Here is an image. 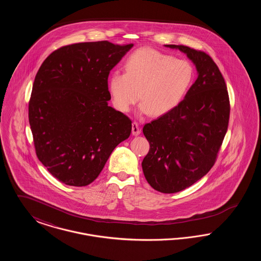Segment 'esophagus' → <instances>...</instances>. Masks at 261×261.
I'll return each instance as SVG.
<instances>
[{
  "instance_id": "34e87169",
  "label": "esophagus",
  "mask_w": 261,
  "mask_h": 261,
  "mask_svg": "<svg viewBox=\"0 0 261 261\" xmlns=\"http://www.w3.org/2000/svg\"><path fill=\"white\" fill-rule=\"evenodd\" d=\"M140 133H141L140 125L138 124V122H136V121H134L132 123V134L134 136H138V135H140Z\"/></svg>"
}]
</instances>
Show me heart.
Instances as JSON below:
<instances>
[{
  "mask_svg": "<svg viewBox=\"0 0 261 261\" xmlns=\"http://www.w3.org/2000/svg\"><path fill=\"white\" fill-rule=\"evenodd\" d=\"M193 77V67L186 61L142 48L127 58L124 73H112L108 88L117 111L130 112L140 98L141 113L162 116L181 103Z\"/></svg>",
  "mask_w": 261,
  "mask_h": 261,
  "instance_id": "1",
  "label": "heart"
}]
</instances>
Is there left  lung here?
I'll list each match as a JSON object with an SVG mask.
<instances>
[{"label": "left lung", "instance_id": "8db88e82", "mask_svg": "<svg viewBox=\"0 0 261 261\" xmlns=\"http://www.w3.org/2000/svg\"><path fill=\"white\" fill-rule=\"evenodd\" d=\"M165 46L186 54L199 74L174 111L143 128L149 143L144 175L154 190L173 194L195 184L214 165L228 129L230 101L223 76L207 54Z\"/></svg>", "mask_w": 261, "mask_h": 261}]
</instances>
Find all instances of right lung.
<instances>
[{
	"instance_id": "obj_1",
	"label": "right lung",
	"mask_w": 261,
	"mask_h": 261,
	"mask_svg": "<svg viewBox=\"0 0 261 261\" xmlns=\"http://www.w3.org/2000/svg\"><path fill=\"white\" fill-rule=\"evenodd\" d=\"M133 44L77 43L53 51L38 70L28 106L39 161L68 186L91 184L132 121L109 107L110 71Z\"/></svg>"
}]
</instances>
